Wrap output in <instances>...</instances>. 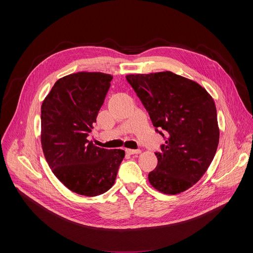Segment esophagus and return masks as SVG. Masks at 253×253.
Masks as SVG:
<instances>
[{
	"label": "esophagus",
	"instance_id": "34e87169",
	"mask_svg": "<svg viewBox=\"0 0 253 253\" xmlns=\"http://www.w3.org/2000/svg\"><path fill=\"white\" fill-rule=\"evenodd\" d=\"M125 151H126V153H127V154H129V155H133V154H139V153H141V150H139V149H137V150H134V149H126Z\"/></svg>",
	"mask_w": 253,
	"mask_h": 253
}]
</instances>
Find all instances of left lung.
<instances>
[{"label": "left lung", "instance_id": "1", "mask_svg": "<svg viewBox=\"0 0 253 253\" xmlns=\"http://www.w3.org/2000/svg\"><path fill=\"white\" fill-rule=\"evenodd\" d=\"M156 131L167 133L150 184L164 194L192 187L207 171L219 142L215 103L198 83L170 71L126 76Z\"/></svg>", "mask_w": 253, "mask_h": 253}]
</instances>
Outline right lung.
Listing matches in <instances>:
<instances>
[{
    "instance_id": "add662e5",
    "label": "right lung",
    "mask_w": 253,
    "mask_h": 253,
    "mask_svg": "<svg viewBox=\"0 0 253 253\" xmlns=\"http://www.w3.org/2000/svg\"><path fill=\"white\" fill-rule=\"evenodd\" d=\"M113 76L78 72L59 79L41 107V144L54 175L71 191L97 196L115 182L125 156L95 146L87 137Z\"/></svg>"
}]
</instances>
